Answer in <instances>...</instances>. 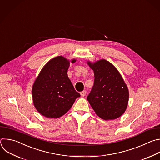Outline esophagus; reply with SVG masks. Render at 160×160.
<instances>
[{
	"label": "esophagus",
	"instance_id": "1",
	"mask_svg": "<svg viewBox=\"0 0 160 160\" xmlns=\"http://www.w3.org/2000/svg\"><path fill=\"white\" fill-rule=\"evenodd\" d=\"M80 94H81V97H84V96L86 94V91H82L80 92Z\"/></svg>",
	"mask_w": 160,
	"mask_h": 160
}]
</instances>
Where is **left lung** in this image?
<instances>
[{"label": "left lung", "instance_id": "1", "mask_svg": "<svg viewBox=\"0 0 160 160\" xmlns=\"http://www.w3.org/2000/svg\"><path fill=\"white\" fill-rule=\"evenodd\" d=\"M87 63L94 74V85L87 97L91 107L103 120L120 117L127 107L129 97L128 88L120 72L105 59Z\"/></svg>", "mask_w": 160, "mask_h": 160}]
</instances>
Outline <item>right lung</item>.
<instances>
[{"label": "right lung", "instance_id": "1", "mask_svg": "<svg viewBox=\"0 0 160 160\" xmlns=\"http://www.w3.org/2000/svg\"><path fill=\"white\" fill-rule=\"evenodd\" d=\"M76 59L71 62L74 63ZM70 61L62 56L49 60L41 70L32 88L33 104L47 118H58L68 112L80 94L68 76Z\"/></svg>", "mask_w": 160, "mask_h": 160}]
</instances>
